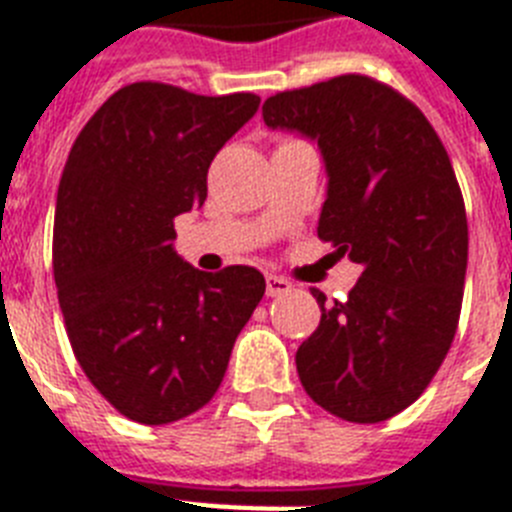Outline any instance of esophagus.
<instances>
[{
  "mask_svg": "<svg viewBox=\"0 0 512 512\" xmlns=\"http://www.w3.org/2000/svg\"><path fill=\"white\" fill-rule=\"evenodd\" d=\"M291 291V283L281 276H268L265 278V294L268 296H283Z\"/></svg>",
  "mask_w": 512,
  "mask_h": 512,
  "instance_id": "obj_1",
  "label": "esophagus"
}]
</instances>
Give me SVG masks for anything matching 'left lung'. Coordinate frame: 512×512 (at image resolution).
I'll return each instance as SVG.
<instances>
[{
  "label": "left lung",
  "instance_id": "8db88e82",
  "mask_svg": "<svg viewBox=\"0 0 512 512\" xmlns=\"http://www.w3.org/2000/svg\"><path fill=\"white\" fill-rule=\"evenodd\" d=\"M263 119L315 140L317 236L362 265L346 302L312 291L322 317L296 351L299 380L346 422H385L424 393L458 328L468 223L448 150L409 98L364 75L276 93Z\"/></svg>",
  "mask_w": 512,
  "mask_h": 512
}]
</instances>
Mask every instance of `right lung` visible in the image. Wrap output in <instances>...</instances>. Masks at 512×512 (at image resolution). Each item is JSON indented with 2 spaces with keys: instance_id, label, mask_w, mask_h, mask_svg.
<instances>
[{
  "instance_id": "1",
  "label": "right lung",
  "mask_w": 512,
  "mask_h": 512,
  "mask_svg": "<svg viewBox=\"0 0 512 512\" xmlns=\"http://www.w3.org/2000/svg\"><path fill=\"white\" fill-rule=\"evenodd\" d=\"M252 93L132 83L90 117L64 163L54 281L77 362L132 422L169 424L216 395L265 294L247 265L203 273L176 255L174 218L208 197V166L255 117Z\"/></svg>"
}]
</instances>
